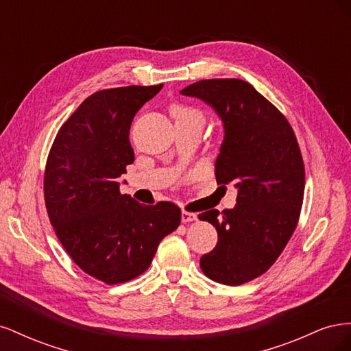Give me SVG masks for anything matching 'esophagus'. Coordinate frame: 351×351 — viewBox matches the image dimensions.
Segmentation results:
<instances>
[{
    "label": "esophagus",
    "instance_id": "34e87169",
    "mask_svg": "<svg viewBox=\"0 0 351 351\" xmlns=\"http://www.w3.org/2000/svg\"><path fill=\"white\" fill-rule=\"evenodd\" d=\"M197 219V215L193 214V212H189V210H182V221L184 222H192V221H196Z\"/></svg>",
    "mask_w": 351,
    "mask_h": 351
}]
</instances>
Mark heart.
<instances>
[{
    "instance_id": "heart-1",
    "label": "heart",
    "mask_w": 351,
    "mask_h": 351,
    "mask_svg": "<svg viewBox=\"0 0 351 351\" xmlns=\"http://www.w3.org/2000/svg\"><path fill=\"white\" fill-rule=\"evenodd\" d=\"M176 124H193L202 129L205 124V115L200 110L195 107H189V105L183 104H174L169 108Z\"/></svg>"
}]
</instances>
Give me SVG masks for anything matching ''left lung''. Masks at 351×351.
Returning <instances> with one entry per match:
<instances>
[{
  "instance_id": "obj_1",
  "label": "left lung",
  "mask_w": 351,
  "mask_h": 351,
  "mask_svg": "<svg viewBox=\"0 0 351 351\" xmlns=\"http://www.w3.org/2000/svg\"><path fill=\"white\" fill-rule=\"evenodd\" d=\"M219 115L224 142L215 162L217 183H234L232 209L199 215L218 232L215 249L200 258L208 278L240 285L267 272L289 243L300 217L304 164L290 123L250 83L209 79L189 84Z\"/></svg>"
}]
</instances>
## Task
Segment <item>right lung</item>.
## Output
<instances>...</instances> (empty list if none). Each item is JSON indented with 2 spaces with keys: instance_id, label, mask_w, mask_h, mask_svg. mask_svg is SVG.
<instances>
[{
  "instance_id": "right-lung-1",
  "label": "right lung",
  "mask_w": 351,
  "mask_h": 351,
  "mask_svg": "<svg viewBox=\"0 0 351 351\" xmlns=\"http://www.w3.org/2000/svg\"><path fill=\"white\" fill-rule=\"evenodd\" d=\"M162 86L95 92L61 125L47 159L44 195L56 234L73 262L105 284L139 277L182 221L173 202L146 206L120 193L119 177L134 161L132 121Z\"/></svg>"
}]
</instances>
